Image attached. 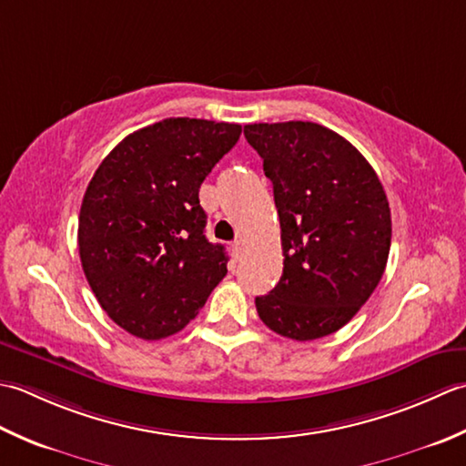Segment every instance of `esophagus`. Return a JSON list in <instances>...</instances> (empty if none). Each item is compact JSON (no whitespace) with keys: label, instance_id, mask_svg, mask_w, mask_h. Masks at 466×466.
I'll list each match as a JSON object with an SVG mask.
<instances>
[{"label":"esophagus","instance_id":"34e87169","mask_svg":"<svg viewBox=\"0 0 466 466\" xmlns=\"http://www.w3.org/2000/svg\"><path fill=\"white\" fill-rule=\"evenodd\" d=\"M243 247H245V243H243L241 239H237V241H233V243H231V251H233V255H235L237 259L241 258V253H243Z\"/></svg>","mask_w":466,"mask_h":466}]
</instances>
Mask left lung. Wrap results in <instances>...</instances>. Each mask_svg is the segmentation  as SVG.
Segmentation results:
<instances>
[{"instance_id":"8db88e82","label":"left lung","mask_w":466,"mask_h":466,"mask_svg":"<svg viewBox=\"0 0 466 466\" xmlns=\"http://www.w3.org/2000/svg\"><path fill=\"white\" fill-rule=\"evenodd\" d=\"M273 183L283 273L255 298L275 334L309 341L334 334L372 296L390 253L392 219L374 168L358 148L316 122L243 128Z\"/></svg>"}]
</instances>
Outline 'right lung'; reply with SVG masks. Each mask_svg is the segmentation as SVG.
Instances as JSON below:
<instances>
[{"label": "right lung", "mask_w": 466, "mask_h": 466, "mask_svg": "<svg viewBox=\"0 0 466 466\" xmlns=\"http://www.w3.org/2000/svg\"><path fill=\"white\" fill-rule=\"evenodd\" d=\"M241 127L165 118L132 132L94 173L78 219L82 269L114 324L140 339L177 334L227 275L205 237L198 188Z\"/></svg>", "instance_id": "right-lung-1"}]
</instances>
